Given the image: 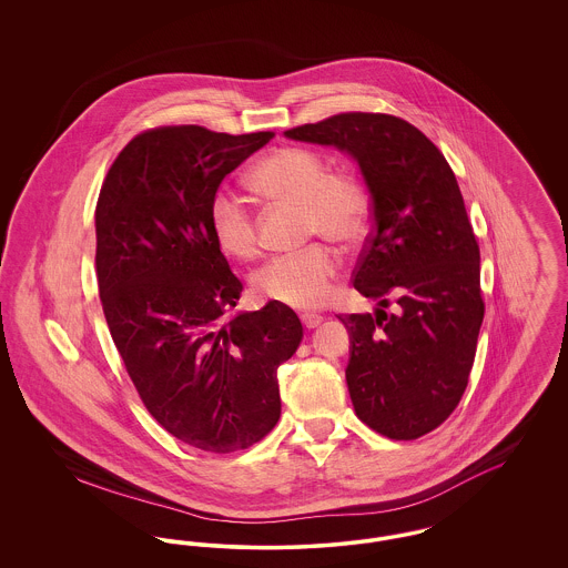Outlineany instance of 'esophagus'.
I'll use <instances>...</instances> for the list:
<instances>
[{"instance_id":"34e87169","label":"esophagus","mask_w":568,"mask_h":568,"mask_svg":"<svg viewBox=\"0 0 568 568\" xmlns=\"http://www.w3.org/2000/svg\"><path fill=\"white\" fill-rule=\"evenodd\" d=\"M300 320H302V325H304V327H308V329H313V327H317V325L324 322V317H322V315H317V313H302V315H300Z\"/></svg>"}]
</instances>
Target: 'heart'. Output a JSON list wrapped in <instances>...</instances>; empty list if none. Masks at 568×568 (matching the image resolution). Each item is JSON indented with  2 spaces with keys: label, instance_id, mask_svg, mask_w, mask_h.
I'll return each mask as SVG.
<instances>
[{
  "label": "heart",
  "instance_id": "1",
  "mask_svg": "<svg viewBox=\"0 0 568 568\" xmlns=\"http://www.w3.org/2000/svg\"><path fill=\"white\" fill-rule=\"evenodd\" d=\"M248 185L264 197L300 202L308 236H322L349 248L366 230L368 191L364 181L349 168L329 170V162L315 149H274L255 163ZM209 221L225 255L248 260L257 253L255 219L234 193H216ZM336 272V253L327 244L315 243L268 260L255 272L253 285L260 296L272 302L292 308H320L334 294Z\"/></svg>",
  "mask_w": 568,
  "mask_h": 568
}]
</instances>
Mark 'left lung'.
<instances>
[{"label":"left lung","mask_w":568,"mask_h":568,"mask_svg":"<svg viewBox=\"0 0 568 568\" xmlns=\"http://www.w3.org/2000/svg\"><path fill=\"white\" fill-rule=\"evenodd\" d=\"M285 135L347 151L371 191L373 232L353 287L377 311L338 315L352 336L355 415L394 440L433 433L462 400L486 313L456 174L430 138L394 114L343 112Z\"/></svg>","instance_id":"8db88e82"}]
</instances>
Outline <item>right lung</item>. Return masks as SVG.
Returning <instances> with one entry per match:
<instances>
[{"label": "right lung", "instance_id": "right-lung-1", "mask_svg": "<svg viewBox=\"0 0 568 568\" xmlns=\"http://www.w3.org/2000/svg\"><path fill=\"white\" fill-rule=\"evenodd\" d=\"M272 135L146 130L116 155L95 206L100 300L128 375L163 430L209 454L276 426V371L302 341L285 304L230 315L243 283L209 221L221 181Z\"/></svg>", "mask_w": 568, "mask_h": 568}]
</instances>
